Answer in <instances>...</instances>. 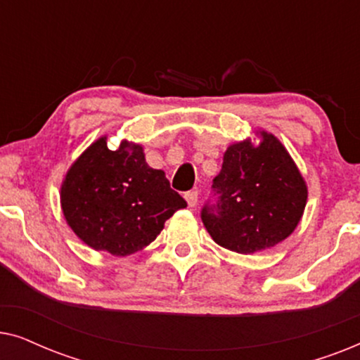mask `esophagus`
<instances>
[{
	"label": "esophagus",
	"instance_id": "obj_1",
	"mask_svg": "<svg viewBox=\"0 0 360 360\" xmlns=\"http://www.w3.org/2000/svg\"><path fill=\"white\" fill-rule=\"evenodd\" d=\"M185 200H186V203H188L190 208H193V206H196V203H198V191H195V190L186 191Z\"/></svg>",
	"mask_w": 360,
	"mask_h": 360
}]
</instances>
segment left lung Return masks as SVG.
Returning a JSON list of instances; mask_svg holds the SVG:
<instances>
[{"mask_svg": "<svg viewBox=\"0 0 360 360\" xmlns=\"http://www.w3.org/2000/svg\"><path fill=\"white\" fill-rule=\"evenodd\" d=\"M262 142H238L224 152L213 179V196L201 221L216 244L239 254L274 248L302 219L307 185L277 137L262 132Z\"/></svg>", "mask_w": 360, "mask_h": 360, "instance_id": "obj_1", "label": "left lung"}]
</instances>
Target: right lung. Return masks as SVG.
<instances>
[{"mask_svg": "<svg viewBox=\"0 0 360 360\" xmlns=\"http://www.w3.org/2000/svg\"><path fill=\"white\" fill-rule=\"evenodd\" d=\"M62 210L83 243L112 255L150 244L164 223L186 206L162 170L150 169L141 146L108 149L106 137L88 147L63 180Z\"/></svg>", "mask_w": 360, "mask_h": 360, "instance_id": "add662e5", "label": "right lung"}]
</instances>
